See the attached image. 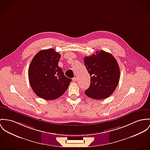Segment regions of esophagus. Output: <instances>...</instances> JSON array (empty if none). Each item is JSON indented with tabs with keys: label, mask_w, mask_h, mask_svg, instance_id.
<instances>
[{
	"label": "esophagus",
	"mask_w": 150,
	"mask_h": 150,
	"mask_svg": "<svg viewBox=\"0 0 150 150\" xmlns=\"http://www.w3.org/2000/svg\"><path fill=\"white\" fill-rule=\"evenodd\" d=\"M72 81H74V82L76 81V78H72Z\"/></svg>",
	"instance_id": "34e87169"
}]
</instances>
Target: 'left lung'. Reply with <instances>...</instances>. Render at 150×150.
Instances as JSON below:
<instances>
[{
  "label": "left lung",
  "mask_w": 150,
  "mask_h": 150,
  "mask_svg": "<svg viewBox=\"0 0 150 150\" xmlns=\"http://www.w3.org/2000/svg\"><path fill=\"white\" fill-rule=\"evenodd\" d=\"M84 65L91 76L90 87L85 94L92 99H104L114 92L120 79V69L112 54L104 51L84 58Z\"/></svg>",
  "instance_id": "obj_1"
}]
</instances>
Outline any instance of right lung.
<instances>
[{
    "label": "right lung",
    "instance_id": "1",
    "mask_svg": "<svg viewBox=\"0 0 150 150\" xmlns=\"http://www.w3.org/2000/svg\"><path fill=\"white\" fill-rule=\"evenodd\" d=\"M61 55L54 49L38 52L28 69L31 87L37 96L46 100H54L67 90L71 79L66 77L58 66Z\"/></svg>",
    "mask_w": 150,
    "mask_h": 150
}]
</instances>
